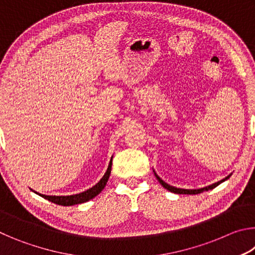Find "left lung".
<instances>
[{
  "instance_id": "8db88e82",
  "label": "left lung",
  "mask_w": 255,
  "mask_h": 255,
  "mask_svg": "<svg viewBox=\"0 0 255 255\" xmlns=\"http://www.w3.org/2000/svg\"><path fill=\"white\" fill-rule=\"evenodd\" d=\"M155 176H156V179L158 180V182L161 183L164 188H165L166 190H169V191H171V192H174V193H179V195H198V193H201V192H204V191H208V190H211V189H214V188H216L217 187V185H219L221 184L222 182H224V181L225 180H227L228 178H230L231 175H228V176H226L225 179H223V180H221V181H218V182H216V183H214V184H211V185H208V187H206V188H201V189H196V190H189V189H180V188H175V187H172V185H170V184H167V183H165L164 182V181L159 178L158 175H156V173H155Z\"/></svg>"
}]
</instances>
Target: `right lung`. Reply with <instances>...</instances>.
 Here are the masks:
<instances>
[{
  "label": "right lung",
  "instance_id": "right-lung-1",
  "mask_svg": "<svg viewBox=\"0 0 255 255\" xmlns=\"http://www.w3.org/2000/svg\"><path fill=\"white\" fill-rule=\"evenodd\" d=\"M111 164H112V158L109 163V166H108V170L106 172V174L102 176V179L99 181V182L92 187L91 189L86 190L84 192H81L79 195H73V196H45V195H38L41 196L45 199L49 200L51 202H54L56 205H60V206H73V205H79V204H83V202H86L89 200L93 199L94 197L98 196L103 189H105L106 184L108 182V179H109L110 173H111ZM37 193V192H36Z\"/></svg>",
  "mask_w": 255,
  "mask_h": 255
}]
</instances>
